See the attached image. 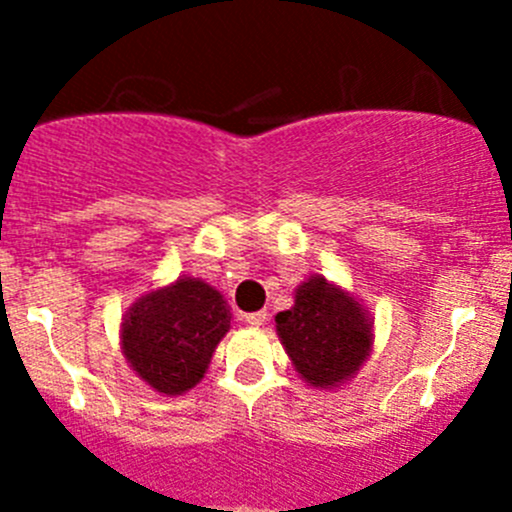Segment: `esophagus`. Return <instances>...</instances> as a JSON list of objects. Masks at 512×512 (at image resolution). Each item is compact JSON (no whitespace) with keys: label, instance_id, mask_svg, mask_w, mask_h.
<instances>
[{"label":"esophagus","instance_id":"obj_1","mask_svg":"<svg viewBox=\"0 0 512 512\" xmlns=\"http://www.w3.org/2000/svg\"><path fill=\"white\" fill-rule=\"evenodd\" d=\"M267 322V312H252L245 314V324L247 327H262Z\"/></svg>","mask_w":512,"mask_h":512}]
</instances>
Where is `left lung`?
Instances as JSON below:
<instances>
[{"label":"left lung","mask_w":512,"mask_h":512,"mask_svg":"<svg viewBox=\"0 0 512 512\" xmlns=\"http://www.w3.org/2000/svg\"><path fill=\"white\" fill-rule=\"evenodd\" d=\"M277 337L299 379L317 391H337L374 352V319L354 292L322 275L294 289V304L275 317Z\"/></svg>","instance_id":"8db88e82"}]
</instances>
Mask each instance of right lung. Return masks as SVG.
<instances>
[{
    "mask_svg": "<svg viewBox=\"0 0 512 512\" xmlns=\"http://www.w3.org/2000/svg\"><path fill=\"white\" fill-rule=\"evenodd\" d=\"M227 299L203 277L180 275L143 292L118 329L121 354L160 396H183L203 381L220 339L230 332Z\"/></svg>",
    "mask_w": 512,
    "mask_h": 512,
    "instance_id": "1",
    "label": "right lung"
}]
</instances>
